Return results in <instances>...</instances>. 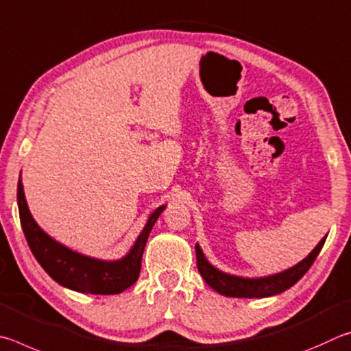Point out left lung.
Returning a JSON list of instances; mask_svg holds the SVG:
<instances>
[{"label": "left lung", "mask_w": 351, "mask_h": 351, "mask_svg": "<svg viewBox=\"0 0 351 351\" xmlns=\"http://www.w3.org/2000/svg\"><path fill=\"white\" fill-rule=\"evenodd\" d=\"M325 236L321 242H319L315 250L305 257L304 261H300L298 265L285 269V271L267 276V278H241V276H232L228 273H223L213 267L210 262L206 261L204 251L200 250L199 243H195V257H197V268L202 278L210 285L213 290H216L219 294L228 298H269L274 294L284 293L288 288H291L300 278L308 271L313 262L316 261L317 254L321 253V250L325 243Z\"/></svg>", "instance_id": "left-lung-1"}]
</instances>
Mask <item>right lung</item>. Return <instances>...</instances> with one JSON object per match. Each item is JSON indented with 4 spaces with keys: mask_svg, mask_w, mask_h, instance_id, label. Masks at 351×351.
Returning <instances> with one entry per match:
<instances>
[{
    "mask_svg": "<svg viewBox=\"0 0 351 351\" xmlns=\"http://www.w3.org/2000/svg\"><path fill=\"white\" fill-rule=\"evenodd\" d=\"M16 200L24 236L43 269L60 285L73 291L89 294H119L137 282L146 241L154 223L166 206H158L151 214L143 231L140 232L134 247L125 257L119 261H101L66 248L64 245L53 241L40 228L29 211L21 176L18 179Z\"/></svg>",
    "mask_w": 351,
    "mask_h": 351,
    "instance_id": "1",
    "label": "right lung"
}]
</instances>
